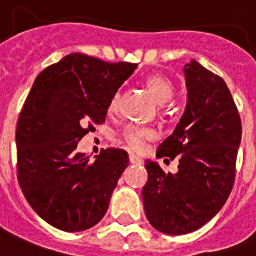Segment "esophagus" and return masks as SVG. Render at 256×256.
<instances>
[{
	"mask_svg": "<svg viewBox=\"0 0 256 256\" xmlns=\"http://www.w3.org/2000/svg\"><path fill=\"white\" fill-rule=\"evenodd\" d=\"M128 160H130L132 164H144V160H142L140 156H136V154H130V156H128Z\"/></svg>",
	"mask_w": 256,
	"mask_h": 256,
	"instance_id": "34e87169",
	"label": "esophagus"
}]
</instances>
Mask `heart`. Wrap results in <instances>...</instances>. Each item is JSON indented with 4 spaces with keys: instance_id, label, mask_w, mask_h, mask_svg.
<instances>
[{
    "instance_id": "obj_1",
    "label": "heart",
    "mask_w": 256,
    "mask_h": 256,
    "mask_svg": "<svg viewBox=\"0 0 256 256\" xmlns=\"http://www.w3.org/2000/svg\"><path fill=\"white\" fill-rule=\"evenodd\" d=\"M146 85H148L152 96L156 100V102H160V104H164V102L170 100L172 94H174V86L164 76H158V74L150 76V77L146 78ZM116 104H118V94L116 92L108 102V112H114ZM154 136H156V132L152 128L128 126L122 134V140L132 150H144L146 148L148 140H152Z\"/></svg>"
}]
</instances>
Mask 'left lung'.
I'll list each match as a JSON object with an SVG mask.
<instances>
[{"instance_id": "1", "label": "left lung", "mask_w": 256, "mask_h": 256, "mask_svg": "<svg viewBox=\"0 0 256 256\" xmlns=\"http://www.w3.org/2000/svg\"><path fill=\"white\" fill-rule=\"evenodd\" d=\"M187 104L156 156H178V172L166 174L146 160L142 188L146 218L154 228L183 235L206 224L226 203L235 179L242 124L226 82L199 62L183 68Z\"/></svg>"}]
</instances>
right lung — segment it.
Listing matches in <instances>:
<instances>
[{
    "mask_svg": "<svg viewBox=\"0 0 256 256\" xmlns=\"http://www.w3.org/2000/svg\"><path fill=\"white\" fill-rule=\"evenodd\" d=\"M136 68L72 53L42 70L32 86L16 132L18 183L32 208L56 228L88 230L108 211L128 152L102 148L90 160L76 148L104 124L112 96Z\"/></svg>",
    "mask_w": 256,
    "mask_h": 256,
    "instance_id": "add662e5",
    "label": "right lung"
}]
</instances>
